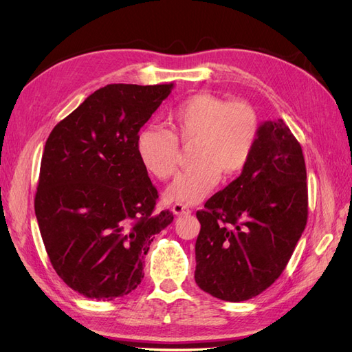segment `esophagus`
<instances>
[{
  "label": "esophagus",
  "instance_id": "1",
  "mask_svg": "<svg viewBox=\"0 0 352 352\" xmlns=\"http://www.w3.org/2000/svg\"><path fill=\"white\" fill-rule=\"evenodd\" d=\"M172 211H173L175 216H188V214H190L189 207H186L185 204H180V202H176V204H173Z\"/></svg>",
  "mask_w": 352,
  "mask_h": 352
}]
</instances>
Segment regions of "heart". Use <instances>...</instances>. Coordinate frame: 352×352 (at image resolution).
Returning a JSON list of instances; mask_svg holds the SVG:
<instances>
[{
	"label": "heart",
	"mask_w": 352,
	"mask_h": 352,
	"mask_svg": "<svg viewBox=\"0 0 352 352\" xmlns=\"http://www.w3.org/2000/svg\"><path fill=\"white\" fill-rule=\"evenodd\" d=\"M168 124L170 131L145 126L135 148L146 172L164 180L176 170L177 142H195L190 153L194 166L180 172L166 189L168 201L185 204H197L210 195L221 172L239 173L248 164L258 135V117L251 104L206 92L177 102L168 113Z\"/></svg>",
	"instance_id": "obj_1"
}]
</instances>
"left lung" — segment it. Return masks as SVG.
I'll list each match as a JSON object with an SVG mask.
<instances>
[{
  "label": "left lung",
  "instance_id": "1",
  "mask_svg": "<svg viewBox=\"0 0 352 352\" xmlns=\"http://www.w3.org/2000/svg\"><path fill=\"white\" fill-rule=\"evenodd\" d=\"M307 214L301 145L282 119L264 122L239 177L197 211V285L223 301L257 296L285 270Z\"/></svg>",
  "mask_w": 352,
  "mask_h": 352
}]
</instances>
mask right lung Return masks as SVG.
<instances>
[{
  "label": "right lung",
  "mask_w": 352,
  "mask_h": 352,
  "mask_svg": "<svg viewBox=\"0 0 352 352\" xmlns=\"http://www.w3.org/2000/svg\"><path fill=\"white\" fill-rule=\"evenodd\" d=\"M173 89L113 83L91 94L45 142L35 214L52 267L98 301L141 283L157 233L173 221L155 212L158 192L136 154V136Z\"/></svg>",
  "instance_id": "right-lung-1"
}]
</instances>
